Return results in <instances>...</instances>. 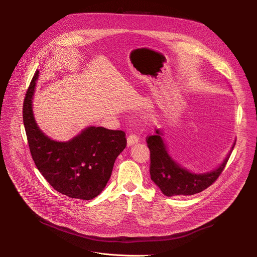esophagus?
I'll use <instances>...</instances> for the list:
<instances>
[{"mask_svg": "<svg viewBox=\"0 0 257 257\" xmlns=\"http://www.w3.org/2000/svg\"><path fill=\"white\" fill-rule=\"evenodd\" d=\"M137 142H138V137L136 135L131 134V135L128 136V138H127V145L128 146H131V145H133V144H135Z\"/></svg>", "mask_w": 257, "mask_h": 257, "instance_id": "esophagus-1", "label": "esophagus"}]
</instances>
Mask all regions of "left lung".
Here are the masks:
<instances>
[{"label":"left lung","instance_id":"1","mask_svg":"<svg viewBox=\"0 0 257 257\" xmlns=\"http://www.w3.org/2000/svg\"><path fill=\"white\" fill-rule=\"evenodd\" d=\"M165 132L161 129L156 135L148 138V146L151 151V178L166 196L193 195L209 187L221 175L232 154L236 140L231 150L215 169L205 173H194L180 165L169 154L165 141Z\"/></svg>","mask_w":257,"mask_h":257}]
</instances>
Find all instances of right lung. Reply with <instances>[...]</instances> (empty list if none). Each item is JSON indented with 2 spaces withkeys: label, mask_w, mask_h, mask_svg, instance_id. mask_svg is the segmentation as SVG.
Wrapping results in <instances>:
<instances>
[{
  "label": "right lung",
  "mask_w": 257,
  "mask_h": 257,
  "mask_svg": "<svg viewBox=\"0 0 257 257\" xmlns=\"http://www.w3.org/2000/svg\"><path fill=\"white\" fill-rule=\"evenodd\" d=\"M38 70L23 103V123L34 164L58 192L75 199L90 200L104 189L118 156L126 148L125 133L88 126L68 141H57L36 123L32 99Z\"/></svg>",
  "instance_id": "right-lung-1"
}]
</instances>
